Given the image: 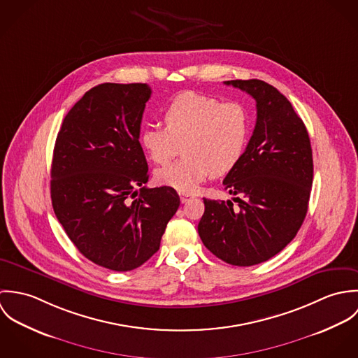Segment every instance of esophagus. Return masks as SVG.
Returning a JSON list of instances; mask_svg holds the SVG:
<instances>
[{"instance_id":"34e87169","label":"esophagus","mask_w":358,"mask_h":358,"mask_svg":"<svg viewBox=\"0 0 358 358\" xmlns=\"http://www.w3.org/2000/svg\"><path fill=\"white\" fill-rule=\"evenodd\" d=\"M179 196H180V201L185 204V203H187L189 200H192L193 199V196L192 194H189V193H185V192H179Z\"/></svg>"}]
</instances>
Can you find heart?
<instances>
[{
	"label": "heart",
	"mask_w": 358,
	"mask_h": 358,
	"mask_svg": "<svg viewBox=\"0 0 358 358\" xmlns=\"http://www.w3.org/2000/svg\"><path fill=\"white\" fill-rule=\"evenodd\" d=\"M165 128L148 125L141 134L145 152L158 165H166L182 145L183 158L161 168V185L190 193L209 176L226 175L243 159L251 134V117L240 102L186 91L164 108Z\"/></svg>",
	"instance_id": "1"
}]
</instances>
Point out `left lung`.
<instances>
[{
    "label": "left lung",
    "mask_w": 358,
    "mask_h": 358,
    "mask_svg": "<svg viewBox=\"0 0 358 358\" xmlns=\"http://www.w3.org/2000/svg\"><path fill=\"white\" fill-rule=\"evenodd\" d=\"M256 101L254 134L224 189L233 203L204 199L199 234L205 247L233 266H254L282 251L306 217L313 154L306 127L291 102L262 80H231Z\"/></svg>",
    "instance_id": "8db88e82"
}]
</instances>
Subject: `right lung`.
<instances>
[{
    "instance_id": "add662e5",
    "label": "right lung",
    "mask_w": 358,
    "mask_h": 358,
    "mask_svg": "<svg viewBox=\"0 0 358 358\" xmlns=\"http://www.w3.org/2000/svg\"><path fill=\"white\" fill-rule=\"evenodd\" d=\"M152 90L104 83L76 103L57 134L51 168L55 215L77 250L114 271H129L158 251L180 199L169 186L148 189L139 143Z\"/></svg>"
}]
</instances>
